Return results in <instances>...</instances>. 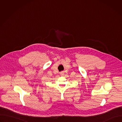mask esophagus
I'll return each instance as SVG.
<instances>
[{"mask_svg": "<svg viewBox=\"0 0 122 122\" xmlns=\"http://www.w3.org/2000/svg\"><path fill=\"white\" fill-rule=\"evenodd\" d=\"M60 74L61 76H64V71H61L60 73Z\"/></svg>", "mask_w": 122, "mask_h": 122, "instance_id": "1", "label": "esophagus"}]
</instances>
